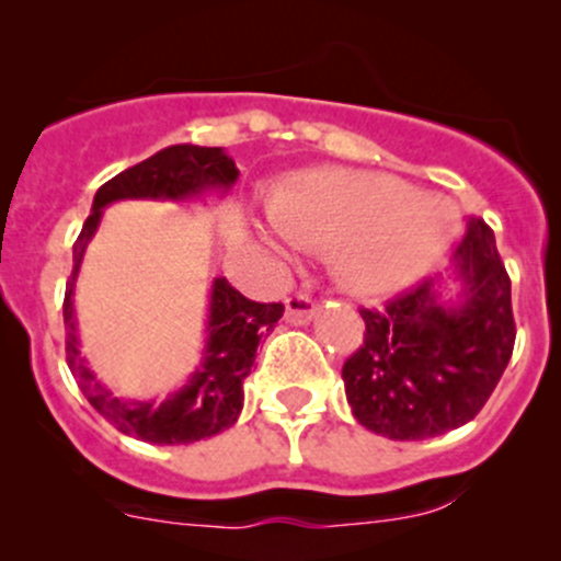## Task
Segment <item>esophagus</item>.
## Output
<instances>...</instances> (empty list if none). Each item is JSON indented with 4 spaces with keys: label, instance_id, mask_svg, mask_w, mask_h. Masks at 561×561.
<instances>
[{
    "label": "esophagus",
    "instance_id": "esophagus-1",
    "mask_svg": "<svg viewBox=\"0 0 561 561\" xmlns=\"http://www.w3.org/2000/svg\"><path fill=\"white\" fill-rule=\"evenodd\" d=\"M314 314V301L307 296V293H296L285 301V317L293 325H304V322L312 320Z\"/></svg>",
    "mask_w": 561,
    "mask_h": 561
}]
</instances>
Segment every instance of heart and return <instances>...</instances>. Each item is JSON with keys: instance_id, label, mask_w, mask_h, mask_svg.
<instances>
[{"instance_id": "obj_1", "label": "heart", "mask_w": 561, "mask_h": 561, "mask_svg": "<svg viewBox=\"0 0 561 561\" xmlns=\"http://www.w3.org/2000/svg\"><path fill=\"white\" fill-rule=\"evenodd\" d=\"M263 244L290 263L301 247L333 249L347 287L380 296L426 274L458 230L445 197L423 195L386 173L320 168L276 186Z\"/></svg>"}]
</instances>
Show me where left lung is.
Returning <instances> with one entry per match:
<instances>
[{
  "label": "left lung",
  "mask_w": 561,
  "mask_h": 561,
  "mask_svg": "<svg viewBox=\"0 0 561 561\" xmlns=\"http://www.w3.org/2000/svg\"><path fill=\"white\" fill-rule=\"evenodd\" d=\"M456 301L426 279L382 309H360L364 344L342 380L360 426L399 443L439 437L472 421L494 393L516 344L511 276L494 230L469 219L454 252Z\"/></svg>",
  "instance_id": "1"
}]
</instances>
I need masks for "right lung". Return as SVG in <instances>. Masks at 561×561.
I'll return each instance as SVG.
<instances>
[{
    "mask_svg": "<svg viewBox=\"0 0 561 561\" xmlns=\"http://www.w3.org/2000/svg\"><path fill=\"white\" fill-rule=\"evenodd\" d=\"M239 179V168L219 146L179 144L157 151L149 160L127 168L98 190L92 214L83 222L81 236L72 244V274L65 293L67 366L89 404L118 432L133 434L151 445H190L214 437L233 426L244 407V380L252 371L260 339L268 336L279 322L282 304H257L241 296L225 276H214L208 296L206 347L190 380L165 401L118 399L111 388L94 377L87 358H81L76 322V279L83 252L98 233L103 208L116 201H201L228 195Z\"/></svg>",
    "mask_w": 561,
    "mask_h": 561,
    "instance_id": "right-lung-1",
    "label": "right lung"
}]
</instances>
